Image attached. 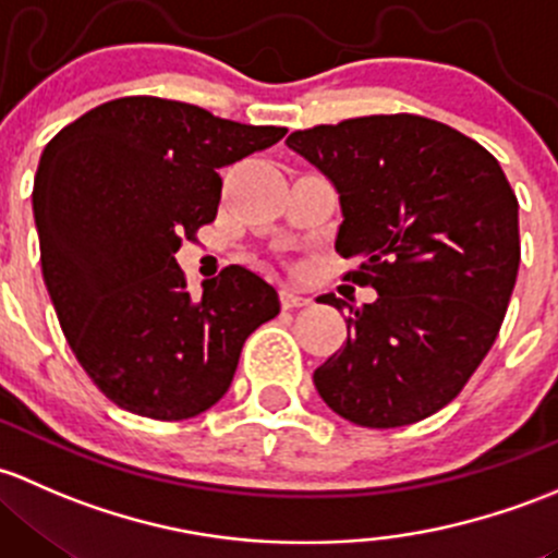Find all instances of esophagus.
<instances>
[{"label": "esophagus", "mask_w": 558, "mask_h": 558, "mask_svg": "<svg viewBox=\"0 0 558 558\" xmlns=\"http://www.w3.org/2000/svg\"><path fill=\"white\" fill-rule=\"evenodd\" d=\"M279 298H281V308H298V306H308V303H312V298L301 295V292L292 290V287H281Z\"/></svg>", "instance_id": "obj_1"}]
</instances>
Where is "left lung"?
Wrapping results in <instances>:
<instances>
[{
  "label": "left lung",
  "instance_id": "8db88e82",
  "mask_svg": "<svg viewBox=\"0 0 558 558\" xmlns=\"http://www.w3.org/2000/svg\"><path fill=\"white\" fill-rule=\"evenodd\" d=\"M287 147L336 185V252L357 257L347 343L314 371L338 416L405 427L449 405L489 354L521 260L519 201L489 150L422 114L314 125ZM343 312L347 301L322 295Z\"/></svg>",
  "mask_w": 558,
  "mask_h": 558
}]
</instances>
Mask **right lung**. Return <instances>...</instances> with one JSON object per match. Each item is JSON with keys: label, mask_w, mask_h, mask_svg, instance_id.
Instances as JSON below:
<instances>
[{"label": "right lung", "mask_w": 558, "mask_h": 558, "mask_svg": "<svg viewBox=\"0 0 558 558\" xmlns=\"http://www.w3.org/2000/svg\"><path fill=\"white\" fill-rule=\"evenodd\" d=\"M284 134L125 96L48 142L32 193L43 277L74 357L114 405L198 416L228 392L250 332L279 314L277 290L241 266L193 298L174 255L217 217L222 166Z\"/></svg>", "instance_id": "obj_1"}]
</instances>
